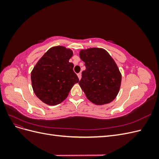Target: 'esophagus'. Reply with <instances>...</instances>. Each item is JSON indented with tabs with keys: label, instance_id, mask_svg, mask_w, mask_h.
<instances>
[{
	"label": "esophagus",
	"instance_id": "obj_1",
	"mask_svg": "<svg viewBox=\"0 0 159 159\" xmlns=\"http://www.w3.org/2000/svg\"><path fill=\"white\" fill-rule=\"evenodd\" d=\"M78 77L79 80H80V79H81V73H79V74H78Z\"/></svg>",
	"mask_w": 159,
	"mask_h": 159
}]
</instances>
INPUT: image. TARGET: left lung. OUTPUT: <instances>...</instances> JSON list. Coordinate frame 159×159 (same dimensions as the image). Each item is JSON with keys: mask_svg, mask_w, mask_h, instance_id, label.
I'll use <instances>...</instances> for the list:
<instances>
[{"mask_svg": "<svg viewBox=\"0 0 159 159\" xmlns=\"http://www.w3.org/2000/svg\"><path fill=\"white\" fill-rule=\"evenodd\" d=\"M85 70L79 85L86 97L95 105H105L113 101L121 84V74L112 57L100 48L80 51Z\"/></svg>", "mask_w": 159, "mask_h": 159, "instance_id": "1", "label": "left lung"}]
</instances>
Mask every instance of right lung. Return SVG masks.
I'll list each match as a JSON object with an SVG mask.
<instances>
[{"mask_svg": "<svg viewBox=\"0 0 159 159\" xmlns=\"http://www.w3.org/2000/svg\"><path fill=\"white\" fill-rule=\"evenodd\" d=\"M73 51L62 46L52 47L38 61L31 71L34 92L42 102L56 105L64 101L79 82L69 60Z\"/></svg>", "mask_w": 159, "mask_h": 159, "instance_id": "obj_1", "label": "right lung"}]
</instances>
